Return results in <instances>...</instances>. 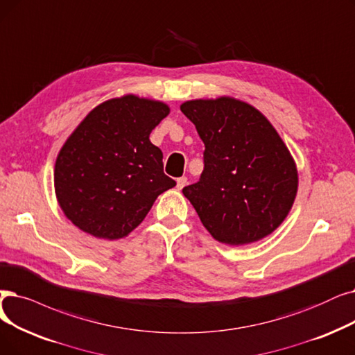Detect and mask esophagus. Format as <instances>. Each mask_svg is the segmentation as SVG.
I'll use <instances>...</instances> for the list:
<instances>
[{"instance_id":"34e87169","label":"esophagus","mask_w":355,"mask_h":355,"mask_svg":"<svg viewBox=\"0 0 355 355\" xmlns=\"http://www.w3.org/2000/svg\"><path fill=\"white\" fill-rule=\"evenodd\" d=\"M186 184H187V178H186V177H180V178H177V189H178V190H181V189L186 187Z\"/></svg>"}]
</instances>
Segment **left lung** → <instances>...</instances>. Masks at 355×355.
Masks as SVG:
<instances>
[{"mask_svg":"<svg viewBox=\"0 0 355 355\" xmlns=\"http://www.w3.org/2000/svg\"><path fill=\"white\" fill-rule=\"evenodd\" d=\"M205 144L200 180L182 189L210 235L227 245L270 235L288 214L297 169L271 123L255 107L220 97L181 104Z\"/></svg>","mask_w":355,"mask_h":355,"instance_id":"8db88e82","label":"left lung"}]
</instances>
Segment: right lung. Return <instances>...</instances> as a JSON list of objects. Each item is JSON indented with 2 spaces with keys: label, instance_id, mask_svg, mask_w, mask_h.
<instances>
[{
  "label": "right lung",
  "instance_id": "right-lung-1",
  "mask_svg": "<svg viewBox=\"0 0 355 355\" xmlns=\"http://www.w3.org/2000/svg\"><path fill=\"white\" fill-rule=\"evenodd\" d=\"M168 113L161 101L125 96L80 123L55 164L58 202L75 226L96 238H123L175 186L164 174L162 150L149 141Z\"/></svg>",
  "mask_w": 355,
  "mask_h": 355
}]
</instances>
